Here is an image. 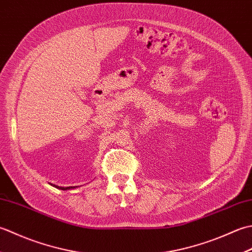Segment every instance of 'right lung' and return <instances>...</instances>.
I'll list each match as a JSON object with an SVG mask.
<instances>
[{"mask_svg": "<svg viewBox=\"0 0 252 252\" xmlns=\"http://www.w3.org/2000/svg\"><path fill=\"white\" fill-rule=\"evenodd\" d=\"M57 189H63V190H67V189H74L73 186H68V187H60V186H56Z\"/></svg>", "mask_w": 252, "mask_h": 252, "instance_id": "obj_1", "label": "right lung"}]
</instances>
